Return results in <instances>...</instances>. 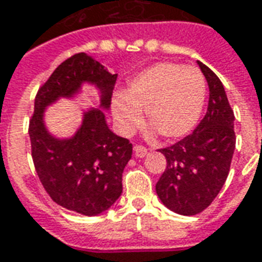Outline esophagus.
<instances>
[{
  "mask_svg": "<svg viewBox=\"0 0 262 262\" xmlns=\"http://www.w3.org/2000/svg\"><path fill=\"white\" fill-rule=\"evenodd\" d=\"M133 150H135L136 157H140V159H142V157H144V156L147 154V148L144 147V146H140V144H136Z\"/></svg>",
  "mask_w": 262,
  "mask_h": 262,
  "instance_id": "obj_1",
  "label": "esophagus"
}]
</instances>
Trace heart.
<instances>
[{
	"label": "heart",
	"mask_w": 262,
	"mask_h": 262,
	"mask_svg": "<svg viewBox=\"0 0 262 262\" xmlns=\"http://www.w3.org/2000/svg\"><path fill=\"white\" fill-rule=\"evenodd\" d=\"M205 95L206 81L199 70L159 63L137 75L125 95L114 98V120L122 135H132L144 111L147 123L161 136L177 139L195 126Z\"/></svg>",
	"instance_id": "heart-1"
}]
</instances>
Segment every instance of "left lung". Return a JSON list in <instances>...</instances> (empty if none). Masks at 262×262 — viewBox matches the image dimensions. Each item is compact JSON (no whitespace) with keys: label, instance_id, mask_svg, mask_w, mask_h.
Returning <instances> with one entry per match:
<instances>
[{"label":"left lung","instance_id":"obj_1","mask_svg":"<svg viewBox=\"0 0 262 262\" xmlns=\"http://www.w3.org/2000/svg\"><path fill=\"white\" fill-rule=\"evenodd\" d=\"M209 85L208 111L196 129L160 148L167 160L156 192L165 206L185 216L201 213L217 196L230 171L236 148L234 112L219 77L201 61Z\"/></svg>","mask_w":262,"mask_h":262}]
</instances>
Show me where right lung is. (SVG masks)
<instances>
[{
  "instance_id": "right-lung-1",
  "label": "right lung",
  "mask_w": 262,
  "mask_h": 262,
  "mask_svg": "<svg viewBox=\"0 0 262 262\" xmlns=\"http://www.w3.org/2000/svg\"><path fill=\"white\" fill-rule=\"evenodd\" d=\"M116 77L85 53L74 54L40 85L29 120L32 160L45 191L60 206L86 216L102 213L120 196L122 172L133 146L109 130L99 109L84 115L73 139H54L43 125V111L59 97H71L82 81L102 91L101 105L108 108Z\"/></svg>"
}]
</instances>
